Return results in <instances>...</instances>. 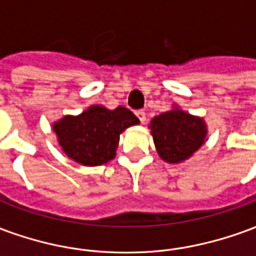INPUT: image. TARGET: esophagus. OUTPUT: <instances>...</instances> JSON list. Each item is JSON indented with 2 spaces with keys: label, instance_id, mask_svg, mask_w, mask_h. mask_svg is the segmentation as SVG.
<instances>
[{
  "label": "esophagus",
  "instance_id": "esophagus-1",
  "mask_svg": "<svg viewBox=\"0 0 256 256\" xmlns=\"http://www.w3.org/2000/svg\"><path fill=\"white\" fill-rule=\"evenodd\" d=\"M136 116L138 118L140 122H141V123H145V120H146V116H145V112L142 111V110H140V111H136Z\"/></svg>",
  "mask_w": 256,
  "mask_h": 256
}]
</instances>
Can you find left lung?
<instances>
[{
	"mask_svg": "<svg viewBox=\"0 0 256 256\" xmlns=\"http://www.w3.org/2000/svg\"><path fill=\"white\" fill-rule=\"evenodd\" d=\"M150 128L158 154L167 163H181L189 159L204 144L207 136L204 119L176 106L154 118Z\"/></svg>",
	"mask_w": 256,
	"mask_h": 256,
	"instance_id": "obj_1",
	"label": "left lung"
}]
</instances>
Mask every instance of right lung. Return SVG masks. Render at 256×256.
I'll list each match as a JSON object with an SVG mask.
<instances>
[{
	"label": "right lung",
	"instance_id": "1",
	"mask_svg": "<svg viewBox=\"0 0 256 256\" xmlns=\"http://www.w3.org/2000/svg\"><path fill=\"white\" fill-rule=\"evenodd\" d=\"M138 123V118L124 106L106 110L92 106L76 116L66 115L53 123V132L70 159L84 166H101L116 155L119 136Z\"/></svg>",
	"mask_w": 256,
	"mask_h": 256
}]
</instances>
